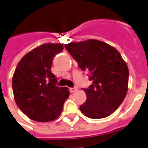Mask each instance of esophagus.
<instances>
[{
  "label": "esophagus",
  "mask_w": 148,
  "mask_h": 148,
  "mask_svg": "<svg viewBox=\"0 0 148 148\" xmlns=\"http://www.w3.org/2000/svg\"><path fill=\"white\" fill-rule=\"evenodd\" d=\"M77 87H71V88H70V91H71V93H74V92L77 91Z\"/></svg>",
  "instance_id": "34e87169"
}]
</instances>
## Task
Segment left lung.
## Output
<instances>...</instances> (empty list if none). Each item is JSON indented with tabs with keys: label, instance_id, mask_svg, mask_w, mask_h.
Masks as SVG:
<instances>
[{
	"label": "left lung",
	"instance_id": "obj_1",
	"mask_svg": "<svg viewBox=\"0 0 148 148\" xmlns=\"http://www.w3.org/2000/svg\"><path fill=\"white\" fill-rule=\"evenodd\" d=\"M78 67L88 72L93 82L82 88L86 101L80 106L87 117L101 119L115 112L127 94L128 69L121 54L113 47L96 39L65 44Z\"/></svg>",
	"mask_w": 148,
	"mask_h": 148
}]
</instances>
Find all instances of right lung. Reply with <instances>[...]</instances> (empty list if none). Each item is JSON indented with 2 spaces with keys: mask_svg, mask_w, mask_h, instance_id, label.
<instances>
[{
  "mask_svg": "<svg viewBox=\"0 0 148 148\" xmlns=\"http://www.w3.org/2000/svg\"><path fill=\"white\" fill-rule=\"evenodd\" d=\"M63 50L60 43H46L24 55L12 77V90L19 109L39 122H48L60 115L70 95L66 87H58L51 68L53 58Z\"/></svg>",
  "mask_w": 148,
  "mask_h": 148,
  "instance_id": "right-lung-1",
  "label": "right lung"
}]
</instances>
